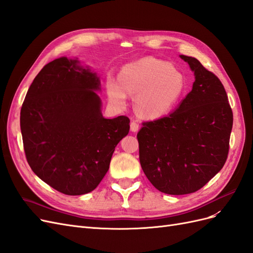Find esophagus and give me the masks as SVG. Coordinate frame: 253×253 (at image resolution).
Returning <instances> with one entry per match:
<instances>
[{"mask_svg":"<svg viewBox=\"0 0 253 253\" xmlns=\"http://www.w3.org/2000/svg\"><path fill=\"white\" fill-rule=\"evenodd\" d=\"M139 129V124L137 122V120H132L131 122V131L132 132H137Z\"/></svg>","mask_w":253,"mask_h":253,"instance_id":"obj_1","label":"esophagus"}]
</instances>
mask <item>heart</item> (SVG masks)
I'll use <instances>...</instances> for the list:
<instances>
[{"mask_svg": "<svg viewBox=\"0 0 253 253\" xmlns=\"http://www.w3.org/2000/svg\"><path fill=\"white\" fill-rule=\"evenodd\" d=\"M110 101L122 108L127 95L137 96L135 106L145 118H158L170 113L185 93L183 76L166 61L147 58L122 68L119 81L106 83Z\"/></svg>", "mask_w": 253, "mask_h": 253, "instance_id": "1", "label": "heart"}]
</instances>
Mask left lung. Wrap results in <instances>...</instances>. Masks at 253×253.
Returning a JSON list of instances; mask_svg holds the SVG:
<instances>
[{"label": "left lung", "mask_w": 253, "mask_h": 253, "mask_svg": "<svg viewBox=\"0 0 253 253\" xmlns=\"http://www.w3.org/2000/svg\"><path fill=\"white\" fill-rule=\"evenodd\" d=\"M194 72L192 90L166 117L143 122L137 134L139 160L160 192H196L224 167L233 114L220 80L195 58L181 55Z\"/></svg>", "instance_id": "1"}]
</instances>
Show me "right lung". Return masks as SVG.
I'll list each match as a JSON object with an SVG mask.
<instances>
[{"mask_svg":"<svg viewBox=\"0 0 253 253\" xmlns=\"http://www.w3.org/2000/svg\"><path fill=\"white\" fill-rule=\"evenodd\" d=\"M99 89L96 73L62 57L36 76L22 104L27 163L38 177L66 195L97 188L115 148L129 131L126 116H102Z\"/></svg>","mask_w":253,"mask_h":253,"instance_id":"obj_1","label":"right lung"}]
</instances>
